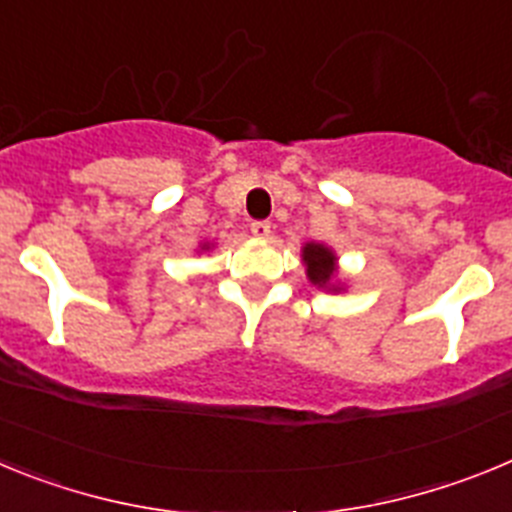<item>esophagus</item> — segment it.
Returning <instances> with one entry per match:
<instances>
[{
    "label": "esophagus",
    "mask_w": 512,
    "mask_h": 512,
    "mask_svg": "<svg viewBox=\"0 0 512 512\" xmlns=\"http://www.w3.org/2000/svg\"><path fill=\"white\" fill-rule=\"evenodd\" d=\"M251 233L256 235V238H269L271 223H269V220H253V223H251Z\"/></svg>",
    "instance_id": "1"
}]
</instances>
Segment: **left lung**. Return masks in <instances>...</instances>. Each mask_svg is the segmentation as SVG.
Segmentation results:
<instances>
[{
  "instance_id": "left-lung-1",
  "label": "left lung",
  "mask_w": 512,
  "mask_h": 512,
  "mask_svg": "<svg viewBox=\"0 0 512 512\" xmlns=\"http://www.w3.org/2000/svg\"><path fill=\"white\" fill-rule=\"evenodd\" d=\"M302 259L307 264V277H310L312 284H318V287H325L333 279V261L336 256L328 251L320 243H307L305 251H302Z\"/></svg>"
}]
</instances>
